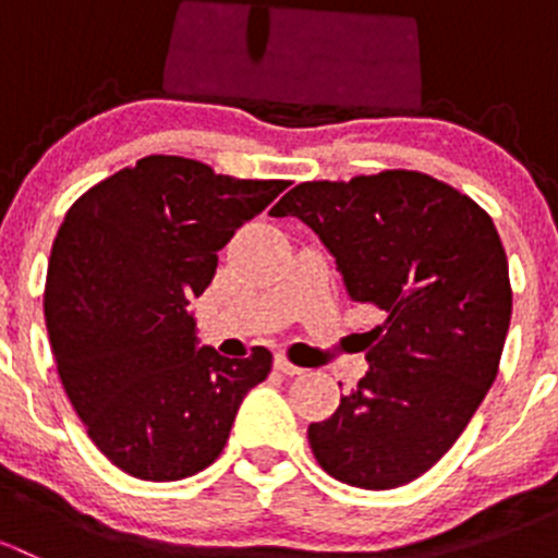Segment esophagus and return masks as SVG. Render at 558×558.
Wrapping results in <instances>:
<instances>
[{
    "instance_id": "1",
    "label": "esophagus",
    "mask_w": 558,
    "mask_h": 558,
    "mask_svg": "<svg viewBox=\"0 0 558 558\" xmlns=\"http://www.w3.org/2000/svg\"><path fill=\"white\" fill-rule=\"evenodd\" d=\"M275 369L283 375H302V367H296V364H291L286 356H275Z\"/></svg>"
}]
</instances>
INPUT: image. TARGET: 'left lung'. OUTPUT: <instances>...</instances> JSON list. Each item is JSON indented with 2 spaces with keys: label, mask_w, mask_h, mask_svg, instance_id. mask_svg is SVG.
<instances>
[{
  "label": "left lung",
  "mask_w": 558,
  "mask_h": 558,
  "mask_svg": "<svg viewBox=\"0 0 558 558\" xmlns=\"http://www.w3.org/2000/svg\"><path fill=\"white\" fill-rule=\"evenodd\" d=\"M272 216L305 221L348 296L386 315L364 335L369 373L307 429L315 461L373 492L415 481L459 440L497 378L513 291L492 216L413 170L300 183Z\"/></svg>",
  "instance_id": "obj_1"
}]
</instances>
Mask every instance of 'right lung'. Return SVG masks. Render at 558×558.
<instances>
[{
  "label": "right lung",
  "mask_w": 558,
  "mask_h": 558,
  "mask_svg": "<svg viewBox=\"0 0 558 558\" xmlns=\"http://www.w3.org/2000/svg\"><path fill=\"white\" fill-rule=\"evenodd\" d=\"M286 185L145 156L66 210L45 324L77 418L126 475L180 481L210 466L243 397L272 369L262 345L247 359L196 345L189 300L210 286L218 251Z\"/></svg>",
  "instance_id": "right-lung-1"
}]
</instances>
